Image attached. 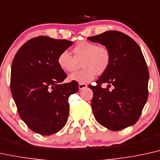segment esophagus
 Instances as JSON below:
<instances>
[{
    "mask_svg": "<svg viewBox=\"0 0 160 160\" xmlns=\"http://www.w3.org/2000/svg\"><path fill=\"white\" fill-rule=\"evenodd\" d=\"M86 87H87V84L83 83V82H80V83H79V89L80 90L83 89V88H85Z\"/></svg>",
    "mask_w": 160,
    "mask_h": 160,
    "instance_id": "esophagus-1",
    "label": "esophagus"
}]
</instances>
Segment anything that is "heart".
<instances>
[{
  "label": "heart",
  "instance_id": "b5f03b06",
  "mask_svg": "<svg viewBox=\"0 0 160 160\" xmlns=\"http://www.w3.org/2000/svg\"><path fill=\"white\" fill-rule=\"evenodd\" d=\"M72 53L73 56L64 51L57 57L59 66L66 72H72L78 69L80 62V66L82 68L69 75L68 79L71 81H91L95 74H104L111 62V53L108 48L97 45L94 42H78L72 48Z\"/></svg>",
  "mask_w": 160,
  "mask_h": 160
}]
</instances>
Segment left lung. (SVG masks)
Wrapping results in <instances>:
<instances>
[{
  "instance_id": "left-lung-1",
  "label": "left lung",
  "mask_w": 160,
  "mask_h": 160,
  "mask_svg": "<svg viewBox=\"0 0 160 160\" xmlns=\"http://www.w3.org/2000/svg\"><path fill=\"white\" fill-rule=\"evenodd\" d=\"M88 39L108 48L111 62L104 74L89 85L93 92L92 108L98 122L112 131L133 125L148 97L149 72L138 44L126 34L109 30ZM108 87L103 89L102 83ZM111 85L113 89L109 90Z\"/></svg>"
}]
</instances>
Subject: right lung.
Wrapping results in <instances>:
<instances>
[{"mask_svg": "<svg viewBox=\"0 0 160 160\" xmlns=\"http://www.w3.org/2000/svg\"><path fill=\"white\" fill-rule=\"evenodd\" d=\"M72 45L66 39L41 36L19 48L12 63L10 89L19 116L40 135L59 132L66 124L68 98L78 92V82L62 83L67 74L57 57Z\"/></svg>", "mask_w": 160, "mask_h": 160, "instance_id": "right-lung-1", "label": "right lung"}]
</instances>
